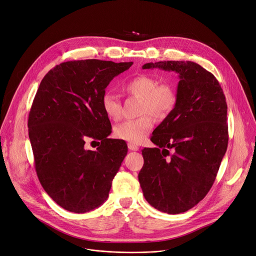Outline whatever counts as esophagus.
Listing matches in <instances>:
<instances>
[{
  "label": "esophagus",
  "mask_w": 256,
  "mask_h": 256,
  "mask_svg": "<svg viewBox=\"0 0 256 256\" xmlns=\"http://www.w3.org/2000/svg\"><path fill=\"white\" fill-rule=\"evenodd\" d=\"M128 149L132 150V151H138V147L136 145H134V144H132V143H128Z\"/></svg>",
  "instance_id": "esophagus-1"
}]
</instances>
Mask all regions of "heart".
<instances>
[{"instance_id":"b5f03b06","label":"heart","mask_w":256,"mask_h":256,"mask_svg":"<svg viewBox=\"0 0 256 256\" xmlns=\"http://www.w3.org/2000/svg\"><path fill=\"white\" fill-rule=\"evenodd\" d=\"M122 88L128 94L140 99L138 114L136 118L128 120L114 128V134L120 140L132 144H140L153 128L155 118H166L174 110L176 103L174 88L168 84H158L153 76L141 74L128 80ZM101 107L107 118L113 120H120L122 105L113 94L106 92L101 98Z\"/></svg>"}]
</instances>
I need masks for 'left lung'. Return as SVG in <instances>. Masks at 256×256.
<instances>
[{"label":"left lung","mask_w":256,"mask_h":256,"mask_svg":"<svg viewBox=\"0 0 256 256\" xmlns=\"http://www.w3.org/2000/svg\"><path fill=\"white\" fill-rule=\"evenodd\" d=\"M142 68L178 74L176 106L152 132L156 147L142 150L144 166L138 176L150 205L182 214L210 190L226 154V98L214 76L195 62L159 61Z\"/></svg>","instance_id":"8db88e82"}]
</instances>
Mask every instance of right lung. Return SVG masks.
Returning <instances> with one entry per match:
<instances>
[{
  "instance_id": "add662e5",
  "label": "right lung",
  "mask_w": 256,
  "mask_h": 256,
  "mask_svg": "<svg viewBox=\"0 0 256 256\" xmlns=\"http://www.w3.org/2000/svg\"><path fill=\"white\" fill-rule=\"evenodd\" d=\"M132 62L97 59L63 62L42 80L28 116L38 178L62 208L84 214L108 198L128 147L107 136L111 124L101 107L109 82ZM102 141L86 150V136Z\"/></svg>"
}]
</instances>
